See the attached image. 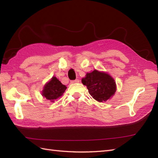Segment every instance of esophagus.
Returning <instances> with one entry per match:
<instances>
[{"mask_svg":"<svg viewBox=\"0 0 158 158\" xmlns=\"http://www.w3.org/2000/svg\"><path fill=\"white\" fill-rule=\"evenodd\" d=\"M79 82V80L78 79H76V80H71V83H72V84H74V83H78Z\"/></svg>","mask_w":158,"mask_h":158,"instance_id":"esophagus-1","label":"esophagus"}]
</instances>
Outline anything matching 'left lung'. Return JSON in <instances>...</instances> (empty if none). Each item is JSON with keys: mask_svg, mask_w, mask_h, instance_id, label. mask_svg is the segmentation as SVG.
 <instances>
[{"mask_svg": "<svg viewBox=\"0 0 158 158\" xmlns=\"http://www.w3.org/2000/svg\"><path fill=\"white\" fill-rule=\"evenodd\" d=\"M82 84L87 86L89 93L98 102H106L114 95L116 85L114 80L109 74L94 70L88 73L82 79Z\"/></svg>", "mask_w": 158, "mask_h": 158, "instance_id": "left-lung-1", "label": "left lung"}]
</instances>
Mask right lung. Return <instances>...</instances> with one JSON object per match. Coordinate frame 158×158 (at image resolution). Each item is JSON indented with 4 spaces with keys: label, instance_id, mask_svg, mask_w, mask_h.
Returning <instances> with one entry per match:
<instances>
[{
    "label": "right lung",
    "instance_id": "obj_1",
    "mask_svg": "<svg viewBox=\"0 0 158 158\" xmlns=\"http://www.w3.org/2000/svg\"><path fill=\"white\" fill-rule=\"evenodd\" d=\"M66 89V86L62 85L56 77H53L52 80L44 86L42 95L47 100L53 102L54 100L60 98L63 94Z\"/></svg>",
    "mask_w": 158,
    "mask_h": 158
}]
</instances>
